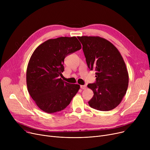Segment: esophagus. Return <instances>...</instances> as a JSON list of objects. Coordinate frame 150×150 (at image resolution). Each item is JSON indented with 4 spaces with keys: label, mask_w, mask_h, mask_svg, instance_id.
Here are the masks:
<instances>
[{
    "label": "esophagus",
    "mask_w": 150,
    "mask_h": 150,
    "mask_svg": "<svg viewBox=\"0 0 150 150\" xmlns=\"http://www.w3.org/2000/svg\"><path fill=\"white\" fill-rule=\"evenodd\" d=\"M80 88L81 89H85L86 88V85H81L80 86Z\"/></svg>",
    "instance_id": "esophagus-1"
}]
</instances>
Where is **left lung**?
<instances>
[{
    "instance_id": "1",
    "label": "left lung",
    "mask_w": 150,
    "mask_h": 150,
    "mask_svg": "<svg viewBox=\"0 0 150 150\" xmlns=\"http://www.w3.org/2000/svg\"><path fill=\"white\" fill-rule=\"evenodd\" d=\"M77 38L83 45L89 69L96 71V82L88 84L93 92V97L88 101L89 106L102 111L114 109L120 103L128 86V73L122 55L104 38Z\"/></svg>"
}]
</instances>
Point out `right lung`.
Wrapping results in <instances>:
<instances>
[{"instance_id":"1","label":"right lung","mask_w":150,"mask_h":150,"mask_svg":"<svg viewBox=\"0 0 150 150\" xmlns=\"http://www.w3.org/2000/svg\"><path fill=\"white\" fill-rule=\"evenodd\" d=\"M81 49L77 38L60 37L39 45L30 59L27 69L28 93L37 106L47 113L64 109L79 90L78 84L61 79L64 58Z\"/></svg>"}]
</instances>
